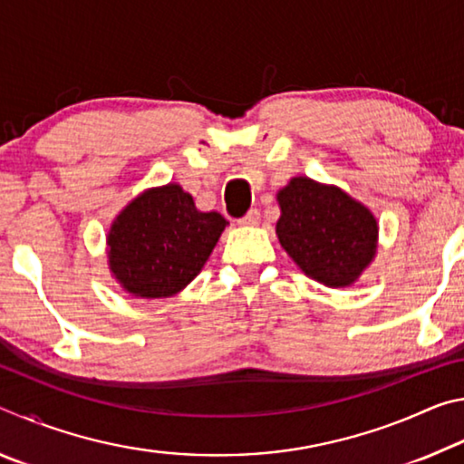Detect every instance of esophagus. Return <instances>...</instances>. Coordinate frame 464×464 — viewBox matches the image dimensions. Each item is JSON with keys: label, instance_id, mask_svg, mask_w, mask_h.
Masks as SVG:
<instances>
[{"label": "esophagus", "instance_id": "esophagus-1", "mask_svg": "<svg viewBox=\"0 0 464 464\" xmlns=\"http://www.w3.org/2000/svg\"><path fill=\"white\" fill-rule=\"evenodd\" d=\"M257 221H260V210H257V208L247 210L246 217L239 218L241 225H257Z\"/></svg>", "mask_w": 464, "mask_h": 464}]
</instances>
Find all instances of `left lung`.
<instances>
[{"label":"left lung","mask_w":464,"mask_h":464,"mask_svg":"<svg viewBox=\"0 0 464 464\" xmlns=\"http://www.w3.org/2000/svg\"><path fill=\"white\" fill-rule=\"evenodd\" d=\"M280 246L307 276L340 288L354 282L376 251L371 210L340 188L293 178L278 192Z\"/></svg>","instance_id":"obj_1"}]
</instances>
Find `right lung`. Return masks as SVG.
Listing matches in <instances>:
<instances>
[{
    "instance_id": "add662e5",
    "label": "right lung",
    "mask_w": 464,
    "mask_h": 464,
    "mask_svg": "<svg viewBox=\"0 0 464 464\" xmlns=\"http://www.w3.org/2000/svg\"><path fill=\"white\" fill-rule=\"evenodd\" d=\"M225 225L223 215L200 213L178 184L153 188L110 227V270L135 296H171L200 272Z\"/></svg>"
}]
</instances>
